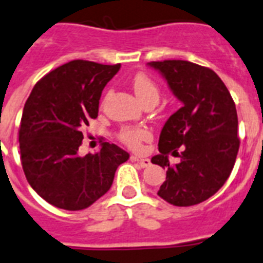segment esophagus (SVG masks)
Segmentation results:
<instances>
[{
    "label": "esophagus",
    "mask_w": 263,
    "mask_h": 263,
    "mask_svg": "<svg viewBox=\"0 0 263 263\" xmlns=\"http://www.w3.org/2000/svg\"><path fill=\"white\" fill-rule=\"evenodd\" d=\"M134 161H138L140 164L141 168H147V166L151 165V160L147 159V157H140V156H132L131 157Z\"/></svg>",
    "instance_id": "esophagus-1"
}]
</instances>
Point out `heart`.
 Listing matches in <instances>:
<instances>
[{
  "label": "heart",
  "mask_w": 263,
  "mask_h": 263,
  "mask_svg": "<svg viewBox=\"0 0 263 263\" xmlns=\"http://www.w3.org/2000/svg\"><path fill=\"white\" fill-rule=\"evenodd\" d=\"M132 87H134L135 93L138 99L141 103L144 104L149 100L156 102L160 98V90L156 82L147 75L145 72H138L132 79ZM151 138V134L148 129L141 128V127H123L119 132V139L125 145H128L129 148L140 147L141 141L147 140Z\"/></svg>",
  "instance_id": "1"
}]
</instances>
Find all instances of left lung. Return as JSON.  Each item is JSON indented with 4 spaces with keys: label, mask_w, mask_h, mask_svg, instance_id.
<instances>
[{
    "label": "left lung",
    "mask_w": 263,
    "mask_h": 263,
    "mask_svg": "<svg viewBox=\"0 0 263 263\" xmlns=\"http://www.w3.org/2000/svg\"><path fill=\"white\" fill-rule=\"evenodd\" d=\"M148 66L161 74L182 103L164 124L160 154L151 160L166 170L157 195L175 206L200 204L225 184L236 163L239 148L236 104L211 68L175 59ZM170 153L180 157L179 164L170 165Z\"/></svg>",
    "instance_id": "left-lung-1"
}]
</instances>
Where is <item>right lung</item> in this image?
Masks as SVG:
<instances>
[{
  "label": "right lung",
  "mask_w": 263,
  "mask_h": 263,
  "mask_svg": "<svg viewBox=\"0 0 263 263\" xmlns=\"http://www.w3.org/2000/svg\"><path fill=\"white\" fill-rule=\"evenodd\" d=\"M120 65L71 61L36 82L20 125V151L31 188L49 204L82 211L106 195L128 152L102 143L98 154L79 156L82 128L98 116L102 91Z\"/></svg>",
  "instance_id": "add662e5"
}]
</instances>
